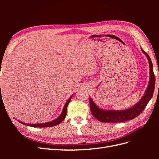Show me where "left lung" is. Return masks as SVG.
<instances>
[{"instance_id":"8db88e82","label":"left lung","mask_w":159,"mask_h":159,"mask_svg":"<svg viewBox=\"0 0 159 159\" xmlns=\"http://www.w3.org/2000/svg\"><path fill=\"white\" fill-rule=\"evenodd\" d=\"M143 52L147 57L150 68V80L145 95L139 102L133 107L121 111L103 110L98 107L91 98H89V106L91 112L93 117L101 122L104 123H119L133 119L140 115L145 109L149 101L152 98L155 89V75L153 72V66L150 57L141 48Z\"/></svg>"}]
</instances>
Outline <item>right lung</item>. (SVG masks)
<instances>
[{
  "label": "right lung",
  "instance_id": "right-lung-1",
  "mask_svg": "<svg viewBox=\"0 0 159 159\" xmlns=\"http://www.w3.org/2000/svg\"><path fill=\"white\" fill-rule=\"evenodd\" d=\"M72 96H73V95L71 96L68 101H67V102L66 103L64 107V109H63V110H62V112H61V115L57 119L54 120V121H52L50 122H48V123H38V124H28V123H25L19 121H18L22 123L23 125H25L30 126V127H49L56 126V125H58L60 123H61L64 121V119H65V117L66 116V113H67V107H68V105L70 102Z\"/></svg>",
  "mask_w": 159,
  "mask_h": 159
}]
</instances>
